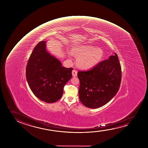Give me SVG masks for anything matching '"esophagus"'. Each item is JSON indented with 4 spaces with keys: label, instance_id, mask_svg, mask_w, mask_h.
<instances>
[{
    "label": "esophagus",
    "instance_id": "34e87169",
    "mask_svg": "<svg viewBox=\"0 0 148 148\" xmlns=\"http://www.w3.org/2000/svg\"><path fill=\"white\" fill-rule=\"evenodd\" d=\"M72 76H73V77H76L77 76V72L75 70H73V71H72Z\"/></svg>",
    "mask_w": 148,
    "mask_h": 148
}]
</instances>
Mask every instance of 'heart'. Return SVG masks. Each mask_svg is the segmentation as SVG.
<instances>
[{
	"label": "heart",
	"instance_id": "heart-1",
	"mask_svg": "<svg viewBox=\"0 0 148 148\" xmlns=\"http://www.w3.org/2000/svg\"><path fill=\"white\" fill-rule=\"evenodd\" d=\"M72 53L77 57V66L83 70H88L96 66L101 62L104 56V51L101 48H95L89 45L75 47L72 50ZM68 55L71 57V53L68 52Z\"/></svg>",
	"mask_w": 148,
	"mask_h": 148
}]
</instances>
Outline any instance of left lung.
Here are the masks:
<instances>
[{"label": "left lung", "mask_w": 148, "mask_h": 148, "mask_svg": "<svg viewBox=\"0 0 148 148\" xmlns=\"http://www.w3.org/2000/svg\"><path fill=\"white\" fill-rule=\"evenodd\" d=\"M79 99L86 107L103 106L115 97L121 82V66L118 55L114 53L108 60L100 62L87 71H79Z\"/></svg>", "instance_id": "left-lung-1"}]
</instances>
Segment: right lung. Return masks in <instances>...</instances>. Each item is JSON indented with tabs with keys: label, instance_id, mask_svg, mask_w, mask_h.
I'll return each instance as SVG.
<instances>
[{
	"label": "right lung",
	"instance_id": "add662e5",
	"mask_svg": "<svg viewBox=\"0 0 148 148\" xmlns=\"http://www.w3.org/2000/svg\"><path fill=\"white\" fill-rule=\"evenodd\" d=\"M42 41L33 49L26 68V78L33 94L43 101L54 103L61 98L63 88L72 78V68L62 66L60 60L47 50Z\"/></svg>",
	"mask_w": 148,
	"mask_h": 148
}]
</instances>
